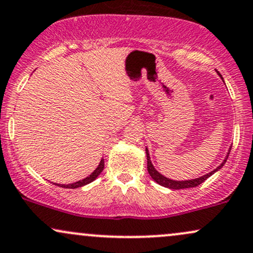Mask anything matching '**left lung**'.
Here are the masks:
<instances>
[{
    "label": "left lung",
    "mask_w": 253,
    "mask_h": 253,
    "mask_svg": "<svg viewBox=\"0 0 253 253\" xmlns=\"http://www.w3.org/2000/svg\"><path fill=\"white\" fill-rule=\"evenodd\" d=\"M222 78V77H221ZM230 151H231V148H230ZM145 153H147V161H148V173L150 174V176L153 177V180L155 181V182L159 183V185H161L163 187H167V188H170V189H183V188H192V187H197L199 185H201V183L204 182V181H206L211 175H213L215 173L216 170H219L222 166L225 165V162H226L227 157H228V153L226 159L224 160V162L221 163L219 167H216L214 170L211 171V173L204 175V176L201 177H198V179H193V180H187V181H175V180H170L168 179V177L163 176L162 174H160L159 171L156 170L155 168H154L153 163L150 161V156H149V151L148 149H145Z\"/></svg>",
    "instance_id": "1"
}]
</instances>
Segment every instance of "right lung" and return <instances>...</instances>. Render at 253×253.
<instances>
[{
	"label": "right lung",
	"instance_id": "right-lung-1",
	"mask_svg": "<svg viewBox=\"0 0 253 253\" xmlns=\"http://www.w3.org/2000/svg\"><path fill=\"white\" fill-rule=\"evenodd\" d=\"M103 169H104V160L102 159L100 160L99 165H98V167L96 168V170H93V173H91L90 176L85 177V179H83V180L77 181V182H74V183H70V185H58V183H56V186L62 187V188H72V189L79 188V187L87 185V183H90V182H92V181L96 180L98 177V175L103 171Z\"/></svg>",
	"mask_w": 253,
	"mask_h": 253
}]
</instances>
